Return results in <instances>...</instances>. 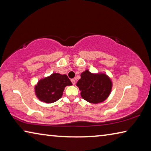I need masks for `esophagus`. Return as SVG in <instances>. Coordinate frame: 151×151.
<instances>
[{
    "instance_id": "34e87169",
    "label": "esophagus",
    "mask_w": 151,
    "mask_h": 151,
    "mask_svg": "<svg viewBox=\"0 0 151 151\" xmlns=\"http://www.w3.org/2000/svg\"><path fill=\"white\" fill-rule=\"evenodd\" d=\"M71 82H72V83H73V85H75V83H76V82H75V79H71Z\"/></svg>"
}]
</instances>
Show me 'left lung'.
<instances>
[{
    "instance_id": "1",
    "label": "left lung",
    "mask_w": 151,
    "mask_h": 151,
    "mask_svg": "<svg viewBox=\"0 0 151 151\" xmlns=\"http://www.w3.org/2000/svg\"><path fill=\"white\" fill-rule=\"evenodd\" d=\"M76 86L81 91L82 98L88 103L98 104L108 98L112 83L106 74L92 73L86 70L81 73Z\"/></svg>"
}]
</instances>
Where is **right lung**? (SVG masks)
Here are the masks:
<instances>
[{
  "label": "right lung",
  "instance_id": "obj_1",
  "mask_svg": "<svg viewBox=\"0 0 151 151\" xmlns=\"http://www.w3.org/2000/svg\"><path fill=\"white\" fill-rule=\"evenodd\" d=\"M72 85L70 79L66 75L52 73L38 82L37 85L35 86V94L40 101L52 103L62 97L66 86Z\"/></svg>",
  "mask_w": 151,
  "mask_h": 151
}]
</instances>
